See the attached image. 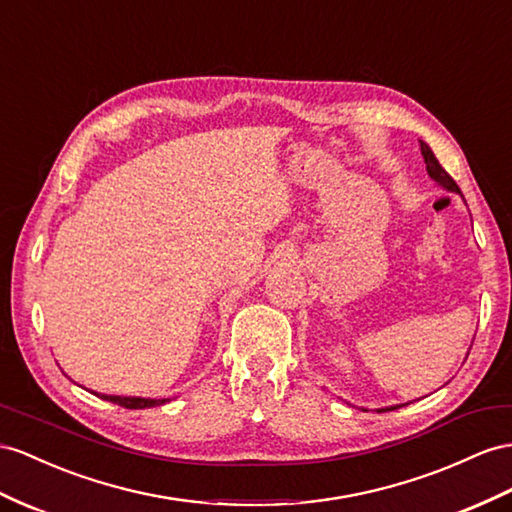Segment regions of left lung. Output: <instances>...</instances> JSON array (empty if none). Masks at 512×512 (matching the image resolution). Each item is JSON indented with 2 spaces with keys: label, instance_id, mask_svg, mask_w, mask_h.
Returning a JSON list of instances; mask_svg holds the SVG:
<instances>
[{
  "label": "left lung",
  "instance_id": "obj_1",
  "mask_svg": "<svg viewBox=\"0 0 512 512\" xmlns=\"http://www.w3.org/2000/svg\"><path fill=\"white\" fill-rule=\"evenodd\" d=\"M419 147H422L424 164H426V170H428L430 179L437 181L439 186L445 188L448 192H458V194H461V190H458V186H456V181H454L448 173H445V168L439 164V160L435 157V153H432V149L428 147V144L419 140ZM461 196H463V194H461ZM398 406H400V404H398ZM398 406H387V409H381V411H393V409H398Z\"/></svg>",
  "mask_w": 512,
  "mask_h": 512
}]
</instances>
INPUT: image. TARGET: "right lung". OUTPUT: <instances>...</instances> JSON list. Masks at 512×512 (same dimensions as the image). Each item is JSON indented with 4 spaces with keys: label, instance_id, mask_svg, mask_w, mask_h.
Here are the masks:
<instances>
[{
    "label": "right lung",
    "instance_id": "add662e5",
    "mask_svg": "<svg viewBox=\"0 0 512 512\" xmlns=\"http://www.w3.org/2000/svg\"><path fill=\"white\" fill-rule=\"evenodd\" d=\"M97 396H99V393H97ZM99 398L114 402L119 406H125V409H151V406H160V404L168 402L166 398L155 400V398H134V396H106V393H101Z\"/></svg>",
    "mask_w": 512,
    "mask_h": 512
}]
</instances>
